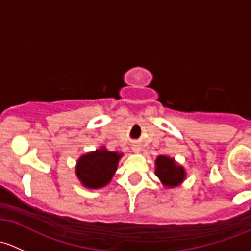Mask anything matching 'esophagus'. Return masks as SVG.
Instances as JSON below:
<instances>
[{
	"label": "esophagus",
	"mask_w": 251,
	"mask_h": 251,
	"mask_svg": "<svg viewBox=\"0 0 251 251\" xmlns=\"http://www.w3.org/2000/svg\"><path fill=\"white\" fill-rule=\"evenodd\" d=\"M132 151H135V153H138V151H141V147L138 146V144H133V146H132Z\"/></svg>",
	"instance_id": "esophagus-1"
}]
</instances>
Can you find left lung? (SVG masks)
<instances>
[{
	"instance_id": "8db88e82",
	"label": "left lung",
	"mask_w": 251,
	"mask_h": 251,
	"mask_svg": "<svg viewBox=\"0 0 251 251\" xmlns=\"http://www.w3.org/2000/svg\"><path fill=\"white\" fill-rule=\"evenodd\" d=\"M155 175L165 188H175L186 179V169L169 155H159L155 159Z\"/></svg>"
}]
</instances>
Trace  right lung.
<instances>
[{"label":"right lung","mask_w":251,"mask_h":251,"mask_svg":"<svg viewBox=\"0 0 251 251\" xmlns=\"http://www.w3.org/2000/svg\"><path fill=\"white\" fill-rule=\"evenodd\" d=\"M121 158L123 153L110 151L102 146L77 159L75 174L85 188L100 189L110 183Z\"/></svg>","instance_id":"add662e5"}]
</instances>
